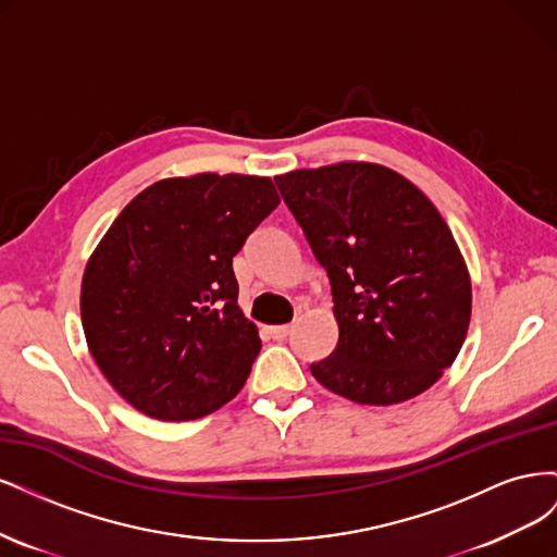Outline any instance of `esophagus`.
Returning a JSON list of instances; mask_svg holds the SVG:
<instances>
[{"mask_svg":"<svg viewBox=\"0 0 557 557\" xmlns=\"http://www.w3.org/2000/svg\"><path fill=\"white\" fill-rule=\"evenodd\" d=\"M290 334V325H276V327H269V336H272L274 342H285Z\"/></svg>","mask_w":557,"mask_h":557,"instance_id":"obj_1","label":"esophagus"}]
</instances>
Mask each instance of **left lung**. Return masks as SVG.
<instances>
[{"mask_svg":"<svg viewBox=\"0 0 557 557\" xmlns=\"http://www.w3.org/2000/svg\"><path fill=\"white\" fill-rule=\"evenodd\" d=\"M332 285L339 342L311 364L327 391L369 407L425 393L465 344L471 278L423 190L376 162L274 176Z\"/></svg>","mask_w":557,"mask_h":557,"instance_id":"8db88e82","label":"left lung"}]
</instances>
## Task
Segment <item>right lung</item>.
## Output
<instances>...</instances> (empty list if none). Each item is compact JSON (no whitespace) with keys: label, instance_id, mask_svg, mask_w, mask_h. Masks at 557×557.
Instances as JSON below:
<instances>
[{"label":"right lung","instance_id":"obj_1","mask_svg":"<svg viewBox=\"0 0 557 557\" xmlns=\"http://www.w3.org/2000/svg\"><path fill=\"white\" fill-rule=\"evenodd\" d=\"M272 178H162L107 230L81 283V320L97 367L134 409L195 420L244 387L260 352L232 258L278 207Z\"/></svg>","mask_w":557,"mask_h":557}]
</instances>
